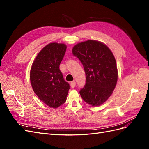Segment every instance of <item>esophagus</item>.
Here are the masks:
<instances>
[{"mask_svg":"<svg viewBox=\"0 0 149 149\" xmlns=\"http://www.w3.org/2000/svg\"><path fill=\"white\" fill-rule=\"evenodd\" d=\"M70 86H71V87L72 88H73L75 87V86H76V82L74 81H73L71 82Z\"/></svg>","mask_w":149,"mask_h":149,"instance_id":"1","label":"esophagus"}]
</instances>
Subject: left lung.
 I'll return each mask as SVG.
<instances>
[{"mask_svg": "<svg viewBox=\"0 0 149 149\" xmlns=\"http://www.w3.org/2000/svg\"><path fill=\"white\" fill-rule=\"evenodd\" d=\"M72 51L81 62L86 76L81 96L93 106L101 105L113 93L118 81L113 53L105 44L92 40L78 43Z\"/></svg>", "mask_w": 149, "mask_h": 149, "instance_id": "obj_1", "label": "left lung"}]
</instances>
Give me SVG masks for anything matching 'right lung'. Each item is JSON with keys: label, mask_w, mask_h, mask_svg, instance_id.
<instances>
[{"label": "right lung", "mask_w": 149, "mask_h": 149, "mask_svg": "<svg viewBox=\"0 0 149 149\" xmlns=\"http://www.w3.org/2000/svg\"><path fill=\"white\" fill-rule=\"evenodd\" d=\"M66 50L63 43H49L38 53L30 70L34 93L43 102L53 108L65 102L70 89V84L60 70Z\"/></svg>", "instance_id": "right-lung-1"}]
</instances>
